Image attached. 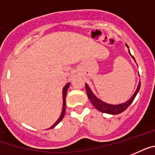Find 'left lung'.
I'll list each match as a JSON object with an SVG mask.
<instances>
[{
	"label": "left lung",
	"mask_w": 155,
	"mask_h": 155,
	"mask_svg": "<svg viewBox=\"0 0 155 155\" xmlns=\"http://www.w3.org/2000/svg\"><path fill=\"white\" fill-rule=\"evenodd\" d=\"M132 58L135 60L133 56L132 55ZM140 83L139 84V85H138L137 89H136L135 94L132 95V97H131L128 101L124 102V103L120 104V105H110V104H107L106 103V102H103L100 99H98V98L92 93V91H91V89L89 88L87 84H86V91H87V94L89 99L91 100V103L93 104V106H94L98 111L109 114H120V113H122V112H124V110L132 104V102H133V100L135 99L136 94H137V93L139 92V91H140Z\"/></svg>",
	"instance_id": "obj_1"
}]
</instances>
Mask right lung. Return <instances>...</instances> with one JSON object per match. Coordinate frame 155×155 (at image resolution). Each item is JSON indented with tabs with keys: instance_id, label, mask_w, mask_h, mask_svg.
Returning a JSON list of instances; mask_svg holds the SVG:
<instances>
[{
	"instance_id": "right-lung-1",
	"label": "right lung",
	"mask_w": 155,
	"mask_h": 155,
	"mask_svg": "<svg viewBox=\"0 0 155 155\" xmlns=\"http://www.w3.org/2000/svg\"><path fill=\"white\" fill-rule=\"evenodd\" d=\"M69 85H70L69 83H68V84L65 85V87H64V89H63V110H62L61 115V117H60L59 119H58V120H57V122H56L55 124H53V126H51V128H54V127H55V126L57 125V124H59L60 122H61V120H62V119H63L64 116V114H65V103H66L65 99H66V94H67L68 88L69 87Z\"/></svg>"
}]
</instances>
